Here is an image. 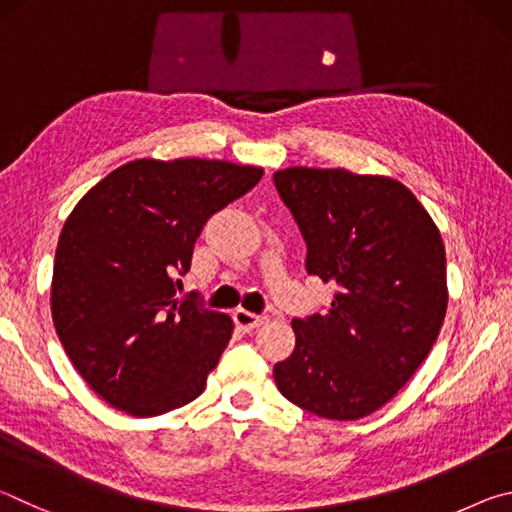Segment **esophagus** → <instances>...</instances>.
<instances>
[{
    "label": "esophagus",
    "mask_w": 512,
    "mask_h": 512,
    "mask_svg": "<svg viewBox=\"0 0 512 512\" xmlns=\"http://www.w3.org/2000/svg\"><path fill=\"white\" fill-rule=\"evenodd\" d=\"M232 318H235V323L241 329H255L259 325H264L268 320L266 314H253V311H246V309H237L235 314H232Z\"/></svg>",
    "instance_id": "1"
}]
</instances>
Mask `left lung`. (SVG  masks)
Returning a JSON list of instances; mask_svg holds the SVG:
<instances>
[{
	"label": "left lung",
	"mask_w": 512,
	"mask_h": 512,
	"mask_svg": "<svg viewBox=\"0 0 512 512\" xmlns=\"http://www.w3.org/2000/svg\"><path fill=\"white\" fill-rule=\"evenodd\" d=\"M273 183L307 244V273L336 287L325 314L291 320L296 348L275 363V384L318 418H366L413 377L440 332L443 239L393 178L291 167Z\"/></svg>",
	"instance_id": "obj_1"
}]
</instances>
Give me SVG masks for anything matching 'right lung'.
<instances>
[{
  "label": "right lung",
  "instance_id": "obj_1",
  "mask_svg": "<svg viewBox=\"0 0 512 512\" xmlns=\"http://www.w3.org/2000/svg\"><path fill=\"white\" fill-rule=\"evenodd\" d=\"M262 169L223 160H135L85 194L60 232L51 316L74 368L115 409L149 418L203 393L232 320L180 300V275L212 214Z\"/></svg>",
  "mask_w": 512,
  "mask_h": 512
}]
</instances>
